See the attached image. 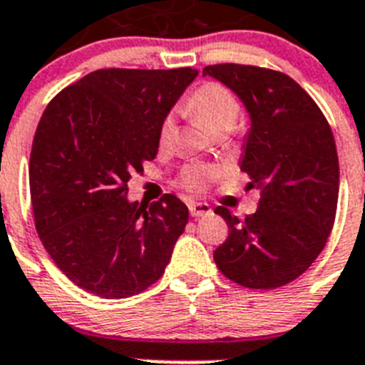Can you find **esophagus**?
I'll list each match as a JSON object with an SVG mask.
<instances>
[{"instance_id": "obj_1", "label": "esophagus", "mask_w": 365, "mask_h": 365, "mask_svg": "<svg viewBox=\"0 0 365 365\" xmlns=\"http://www.w3.org/2000/svg\"><path fill=\"white\" fill-rule=\"evenodd\" d=\"M188 208H190V215H192V217H195V219L202 217V215L212 214L210 205H206V202H195V201H192V202H190V205H188Z\"/></svg>"}]
</instances>
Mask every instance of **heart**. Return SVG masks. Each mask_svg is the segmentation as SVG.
<instances>
[{
  "mask_svg": "<svg viewBox=\"0 0 365 365\" xmlns=\"http://www.w3.org/2000/svg\"><path fill=\"white\" fill-rule=\"evenodd\" d=\"M190 109L197 113L199 118L205 122V125L210 131L219 130V128H234L237 118H240L241 106L234 95L228 91L227 87L219 83H206L193 95L190 102ZM177 133V124L173 115H168L164 118L159 131L160 144H170ZM214 177V172L206 166H190L182 175L185 186L193 190L205 188L208 180Z\"/></svg>",
  "mask_w": 365,
  "mask_h": 365,
  "instance_id": "heart-1",
  "label": "heart"
}]
</instances>
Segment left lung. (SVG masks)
<instances>
[{"label": "left lung", "instance_id": "obj_1", "mask_svg": "<svg viewBox=\"0 0 365 365\" xmlns=\"http://www.w3.org/2000/svg\"><path fill=\"white\" fill-rule=\"evenodd\" d=\"M227 86L248 113L241 172L259 192L252 215L215 214L230 234L215 248L217 269L250 289H276L302 276L324 250L336 215L338 170L333 131L314 100L287 74L240 63L202 69Z\"/></svg>", "mask_w": 365, "mask_h": 365}]
</instances>
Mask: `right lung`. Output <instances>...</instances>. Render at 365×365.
<instances>
[{"mask_svg":"<svg viewBox=\"0 0 365 365\" xmlns=\"http://www.w3.org/2000/svg\"><path fill=\"white\" fill-rule=\"evenodd\" d=\"M199 71L100 69L58 93L32 140L36 232L67 278L106 299L143 292L164 274L188 222L166 193L128 199V182L159 151L168 113Z\"/></svg>","mask_w":365,"mask_h":365,"instance_id":"1","label":"right lung"}]
</instances>
